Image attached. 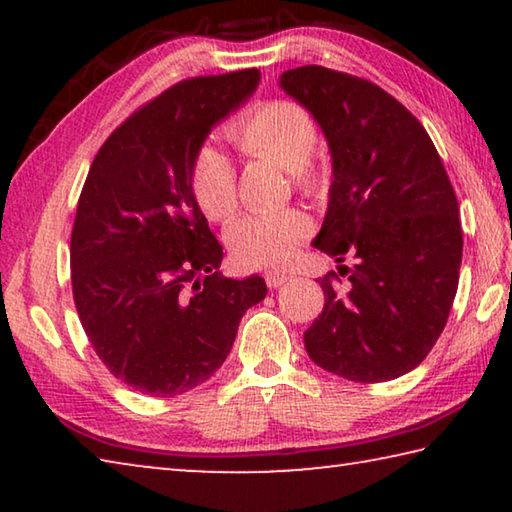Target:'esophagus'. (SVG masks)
<instances>
[{
  "instance_id": "esophagus-1",
  "label": "esophagus",
  "mask_w": 512,
  "mask_h": 512,
  "mask_svg": "<svg viewBox=\"0 0 512 512\" xmlns=\"http://www.w3.org/2000/svg\"><path fill=\"white\" fill-rule=\"evenodd\" d=\"M291 280V275L289 273H284V271H268L266 273V284H268V289H277V287H282V284H287Z\"/></svg>"
}]
</instances>
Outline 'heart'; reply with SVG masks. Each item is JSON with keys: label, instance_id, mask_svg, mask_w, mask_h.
I'll return each mask as SVG.
<instances>
[{"label": "heart", "instance_id": "b5f03b06", "mask_svg": "<svg viewBox=\"0 0 512 512\" xmlns=\"http://www.w3.org/2000/svg\"><path fill=\"white\" fill-rule=\"evenodd\" d=\"M230 142L250 158H264L289 171L300 189L325 187V171L311 162L318 128L309 112L293 101H266L232 119ZM192 194L212 221H228L237 210V173L230 160L205 146L192 162ZM311 221L300 210L241 216L228 230V246L241 266L284 264L309 237Z\"/></svg>", "mask_w": 512, "mask_h": 512}]
</instances>
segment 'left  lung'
I'll return each mask as SVG.
<instances>
[{"label": "left lung", "instance_id": "1", "mask_svg": "<svg viewBox=\"0 0 512 512\" xmlns=\"http://www.w3.org/2000/svg\"><path fill=\"white\" fill-rule=\"evenodd\" d=\"M280 88L311 112L332 155L314 246L336 262L357 257L345 289L336 273L320 280L325 307L305 332L307 354L361 384L402 377L436 345L458 289L463 230L443 160L375 83L305 65L284 72Z\"/></svg>", "mask_w": 512, "mask_h": 512}]
</instances>
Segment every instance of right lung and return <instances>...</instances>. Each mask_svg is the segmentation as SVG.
I'll list each match as a JSON object with an SVG mask.
<instances>
[{"label": "right lung", "mask_w": 512, "mask_h": 512, "mask_svg": "<svg viewBox=\"0 0 512 512\" xmlns=\"http://www.w3.org/2000/svg\"><path fill=\"white\" fill-rule=\"evenodd\" d=\"M259 76L176 83L103 142L85 178L69 246L76 311L103 366L144 395L210 379L266 298L264 277L219 273L223 248L192 194L196 153Z\"/></svg>", "instance_id": "add662e5"}]
</instances>
